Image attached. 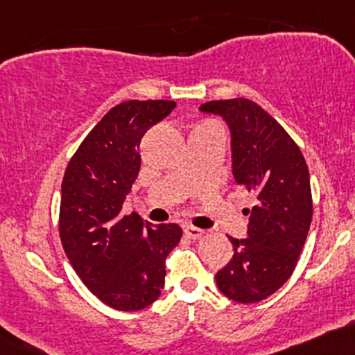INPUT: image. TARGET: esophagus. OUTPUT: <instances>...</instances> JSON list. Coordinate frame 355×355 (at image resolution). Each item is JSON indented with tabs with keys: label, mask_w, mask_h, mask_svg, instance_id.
I'll use <instances>...</instances> for the list:
<instances>
[{
	"label": "esophagus",
	"mask_w": 355,
	"mask_h": 355,
	"mask_svg": "<svg viewBox=\"0 0 355 355\" xmlns=\"http://www.w3.org/2000/svg\"><path fill=\"white\" fill-rule=\"evenodd\" d=\"M185 236L189 237V239H198V237L204 236V231L198 227H193V225H187L185 227Z\"/></svg>",
	"instance_id": "obj_1"
}]
</instances>
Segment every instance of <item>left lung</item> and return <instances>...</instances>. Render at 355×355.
Listing matches in <instances>:
<instances>
[{
    "label": "left lung",
    "mask_w": 355,
    "mask_h": 355,
    "mask_svg": "<svg viewBox=\"0 0 355 355\" xmlns=\"http://www.w3.org/2000/svg\"><path fill=\"white\" fill-rule=\"evenodd\" d=\"M198 109L225 121L234 184L256 196L248 237H229L234 256L217 271L216 285L234 302H261L285 285L306 241L313 212L309 166L282 124L252 101H210Z\"/></svg>",
    "instance_id": "obj_1"
}]
</instances>
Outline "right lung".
I'll return each mask as SVG.
<instances>
[{"instance_id":"obj_1","label":"right lung","mask_w":355,"mask_h":355,"mask_svg":"<svg viewBox=\"0 0 355 355\" xmlns=\"http://www.w3.org/2000/svg\"><path fill=\"white\" fill-rule=\"evenodd\" d=\"M173 101H126L96 124L70 158L60 198V239L83 283L121 311L151 305L165 285V259L180 243L177 224H148L123 204L138 177L139 141Z\"/></svg>"}]
</instances>
